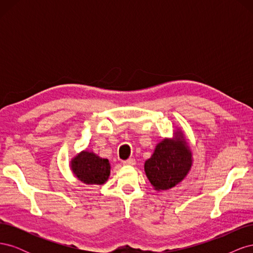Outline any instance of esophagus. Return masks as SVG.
Wrapping results in <instances>:
<instances>
[{
  "label": "esophagus",
  "mask_w": 253,
  "mask_h": 253,
  "mask_svg": "<svg viewBox=\"0 0 253 253\" xmlns=\"http://www.w3.org/2000/svg\"><path fill=\"white\" fill-rule=\"evenodd\" d=\"M135 164H136V162L134 158H128L124 162V165H126V166H134Z\"/></svg>",
  "instance_id": "34e87169"
}]
</instances>
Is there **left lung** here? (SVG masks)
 Returning a JSON list of instances; mask_svg holds the SVG:
<instances>
[{
  "mask_svg": "<svg viewBox=\"0 0 253 253\" xmlns=\"http://www.w3.org/2000/svg\"><path fill=\"white\" fill-rule=\"evenodd\" d=\"M192 163V151L185 134L177 128L172 138H164L156 144L152 156L145 160L144 172L154 190L165 191L185 179Z\"/></svg>",
  "mask_w": 253,
  "mask_h": 253,
  "instance_id": "1",
  "label": "left lung"
}]
</instances>
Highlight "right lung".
Returning <instances> with one entry per match:
<instances>
[{
	"label": "right lung",
	"mask_w": 253,
	"mask_h": 253,
	"mask_svg": "<svg viewBox=\"0 0 253 253\" xmlns=\"http://www.w3.org/2000/svg\"><path fill=\"white\" fill-rule=\"evenodd\" d=\"M70 166L76 177L85 185H103L111 174L109 159L87 150L81 151L72 158Z\"/></svg>",
	"instance_id": "right-lung-1"
}]
</instances>
